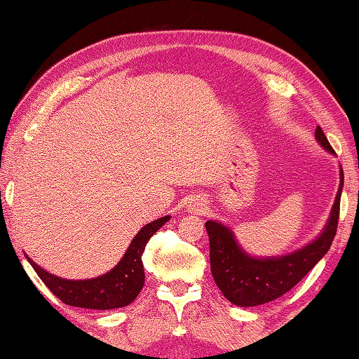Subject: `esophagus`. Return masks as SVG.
<instances>
[{
  "label": "esophagus",
  "instance_id": "esophagus-1",
  "mask_svg": "<svg viewBox=\"0 0 359 359\" xmlns=\"http://www.w3.org/2000/svg\"><path fill=\"white\" fill-rule=\"evenodd\" d=\"M191 203H193V210H194V211H201V208H202V203H201L199 201H197V202H194V201H193Z\"/></svg>",
  "mask_w": 359,
  "mask_h": 359
}]
</instances>
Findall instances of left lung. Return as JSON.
Listing matches in <instances>:
<instances>
[{
  "label": "left lung",
  "instance_id": "obj_1",
  "mask_svg": "<svg viewBox=\"0 0 359 359\" xmlns=\"http://www.w3.org/2000/svg\"><path fill=\"white\" fill-rule=\"evenodd\" d=\"M315 135L324 149L334 154L332 144L319 126ZM342 187L344 172L341 170L339 189L324 231L315 242L287 256L251 257L238 245L230 228L208 220L205 228L210 238L211 273L226 299L241 307L261 306L285 294L306 276L329 251L337 234Z\"/></svg>",
  "mask_w": 359,
  "mask_h": 359
}]
</instances>
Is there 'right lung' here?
<instances>
[{"label": "right lung", "instance_id": "add662e5", "mask_svg": "<svg viewBox=\"0 0 359 359\" xmlns=\"http://www.w3.org/2000/svg\"><path fill=\"white\" fill-rule=\"evenodd\" d=\"M168 220H170V216L160 217L154 222L144 225L133 239L123 259L109 273L103 274L100 278L88 280L62 279L43 270L32 259L27 257V261L34 266L38 278L44 282L46 287L66 306L94 310L126 307L139 296L144 284V270L142 262L144 247H147L151 236L160 230Z\"/></svg>", "mask_w": 359, "mask_h": 359}]
</instances>
